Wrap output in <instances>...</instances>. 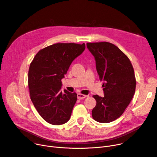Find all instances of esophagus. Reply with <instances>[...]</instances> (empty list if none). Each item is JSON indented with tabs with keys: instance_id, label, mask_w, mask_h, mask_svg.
<instances>
[{
	"instance_id": "1",
	"label": "esophagus",
	"mask_w": 157,
	"mask_h": 157,
	"mask_svg": "<svg viewBox=\"0 0 157 157\" xmlns=\"http://www.w3.org/2000/svg\"><path fill=\"white\" fill-rule=\"evenodd\" d=\"M87 97L86 95H84V94H79L78 93L77 94V98L78 99H84Z\"/></svg>"
}]
</instances>
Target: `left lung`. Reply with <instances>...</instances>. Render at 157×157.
I'll use <instances>...</instances> for the list:
<instances>
[{
  "label": "left lung",
  "mask_w": 157,
  "mask_h": 157,
  "mask_svg": "<svg viewBox=\"0 0 157 157\" xmlns=\"http://www.w3.org/2000/svg\"><path fill=\"white\" fill-rule=\"evenodd\" d=\"M86 44L95 58L99 79L104 81V96H93L96 101L93 118L101 123L113 122L122 116L135 93L133 68L127 55L113 43L102 41Z\"/></svg>",
  "instance_id": "8db88e82"
}]
</instances>
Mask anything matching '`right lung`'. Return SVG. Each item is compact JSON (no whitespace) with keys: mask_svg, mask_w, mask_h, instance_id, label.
Instances as JSON below:
<instances>
[{"mask_svg":"<svg viewBox=\"0 0 157 157\" xmlns=\"http://www.w3.org/2000/svg\"><path fill=\"white\" fill-rule=\"evenodd\" d=\"M85 48L84 43H55L40 50L30 63V99L41 117L49 124L61 125L70 119L77 94L66 89L62 91L61 79Z\"/></svg>","mask_w":157,"mask_h":157,"instance_id":"obj_1","label":"right lung"}]
</instances>
